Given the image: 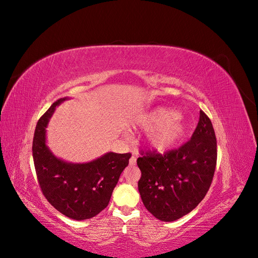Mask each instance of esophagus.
<instances>
[{
  "instance_id": "1",
  "label": "esophagus",
  "mask_w": 258,
  "mask_h": 258,
  "mask_svg": "<svg viewBox=\"0 0 258 258\" xmlns=\"http://www.w3.org/2000/svg\"><path fill=\"white\" fill-rule=\"evenodd\" d=\"M136 163H137V157L135 155H132L130 160H129V165L130 166H136Z\"/></svg>"
}]
</instances>
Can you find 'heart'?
Here are the masks:
<instances>
[{
    "mask_svg": "<svg viewBox=\"0 0 258 258\" xmlns=\"http://www.w3.org/2000/svg\"><path fill=\"white\" fill-rule=\"evenodd\" d=\"M144 130H154L148 141L157 151H166L173 146L185 132V124L178 113L166 107H158L143 115L138 121Z\"/></svg>",
    "mask_w": 258,
    "mask_h": 258,
    "instance_id": "b5f03b06",
    "label": "heart"
}]
</instances>
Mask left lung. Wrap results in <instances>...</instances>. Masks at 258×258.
I'll return each mask as SVG.
<instances>
[{"instance_id": "1", "label": "left lung", "mask_w": 258, "mask_h": 258, "mask_svg": "<svg viewBox=\"0 0 258 258\" xmlns=\"http://www.w3.org/2000/svg\"><path fill=\"white\" fill-rule=\"evenodd\" d=\"M141 155L137 163L143 205L162 222L176 221L200 204L212 183L217 159L212 122L200 111L188 142L163 155L156 151H141Z\"/></svg>"}]
</instances>
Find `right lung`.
Here are the masks:
<instances>
[{
	"mask_svg": "<svg viewBox=\"0 0 258 258\" xmlns=\"http://www.w3.org/2000/svg\"><path fill=\"white\" fill-rule=\"evenodd\" d=\"M67 98L57 100L37 121L32 154L41 190L60 213L76 221L99 214L110 202L113 189L130 153H106L87 163H72L57 158L46 145V127L56 106Z\"/></svg>",
	"mask_w": 258,
	"mask_h": 258,
	"instance_id": "add662e5",
	"label": "right lung"
}]
</instances>
